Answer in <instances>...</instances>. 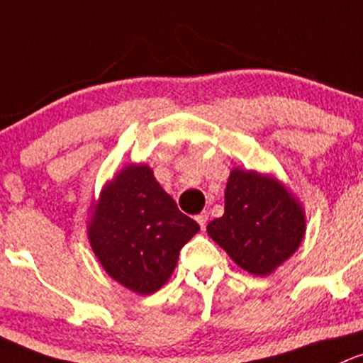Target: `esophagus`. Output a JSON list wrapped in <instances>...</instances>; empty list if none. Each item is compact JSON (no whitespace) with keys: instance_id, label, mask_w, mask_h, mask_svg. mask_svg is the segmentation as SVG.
<instances>
[{"instance_id":"34e87169","label":"esophagus","mask_w":363,"mask_h":363,"mask_svg":"<svg viewBox=\"0 0 363 363\" xmlns=\"http://www.w3.org/2000/svg\"><path fill=\"white\" fill-rule=\"evenodd\" d=\"M208 216H209V213H208V211L199 213V215L196 216V220H197V223H199V225H201V229H204V227H206V223H208Z\"/></svg>"}]
</instances>
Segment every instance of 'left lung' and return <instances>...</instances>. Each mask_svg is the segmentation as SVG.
Wrapping results in <instances>:
<instances>
[{
  "label": "left lung",
  "instance_id": "left-lung-1",
  "mask_svg": "<svg viewBox=\"0 0 363 363\" xmlns=\"http://www.w3.org/2000/svg\"><path fill=\"white\" fill-rule=\"evenodd\" d=\"M206 230L239 267L262 278L297 252L306 236V213L274 174L234 167L225 186V211Z\"/></svg>",
  "mask_w": 363,
  "mask_h": 363
}]
</instances>
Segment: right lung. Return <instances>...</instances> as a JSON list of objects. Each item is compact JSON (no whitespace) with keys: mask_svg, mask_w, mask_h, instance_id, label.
Instances as JSON below:
<instances>
[{"mask_svg":"<svg viewBox=\"0 0 363 363\" xmlns=\"http://www.w3.org/2000/svg\"><path fill=\"white\" fill-rule=\"evenodd\" d=\"M199 233L147 164H127L89 208L87 236L110 278L140 295L162 289L182 246Z\"/></svg>","mask_w":363,"mask_h":363,"instance_id":"1","label":"right lung"}]
</instances>
